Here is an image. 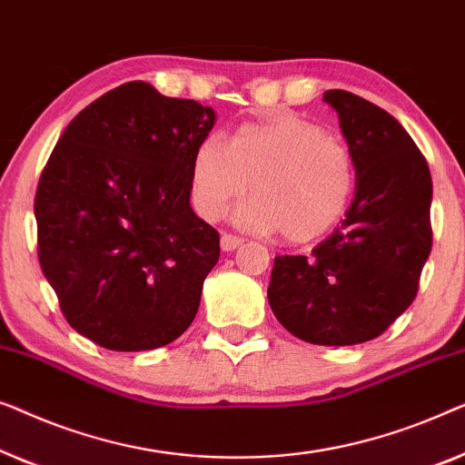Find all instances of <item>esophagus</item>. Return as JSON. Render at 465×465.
I'll use <instances>...</instances> for the list:
<instances>
[{
    "label": "esophagus",
    "mask_w": 465,
    "mask_h": 465,
    "mask_svg": "<svg viewBox=\"0 0 465 465\" xmlns=\"http://www.w3.org/2000/svg\"><path fill=\"white\" fill-rule=\"evenodd\" d=\"M244 244V240L240 238V235H233V233H223L221 235V248H223L225 252L235 251V248Z\"/></svg>",
    "instance_id": "34e87169"
}]
</instances>
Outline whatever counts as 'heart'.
I'll use <instances>...</instances> for the list:
<instances>
[{
  "instance_id": "obj_1",
  "label": "heart",
  "mask_w": 465,
  "mask_h": 465,
  "mask_svg": "<svg viewBox=\"0 0 465 465\" xmlns=\"http://www.w3.org/2000/svg\"><path fill=\"white\" fill-rule=\"evenodd\" d=\"M251 181L257 198L240 208V223L310 242L341 219L354 192L356 166L341 139L295 114L244 124L227 145L206 136L195 147L192 195L202 217L219 219Z\"/></svg>"
}]
</instances>
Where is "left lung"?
Instances as JSON below:
<instances>
[{
    "mask_svg": "<svg viewBox=\"0 0 465 465\" xmlns=\"http://www.w3.org/2000/svg\"><path fill=\"white\" fill-rule=\"evenodd\" d=\"M356 166V195L341 225L310 257L273 261L272 312L316 345H356L381 335L420 289L431 251V176L407 130L348 90H326Z\"/></svg>",
    "mask_w": 465,
    "mask_h": 465,
    "instance_id": "8db88e82",
    "label": "left lung"
}]
</instances>
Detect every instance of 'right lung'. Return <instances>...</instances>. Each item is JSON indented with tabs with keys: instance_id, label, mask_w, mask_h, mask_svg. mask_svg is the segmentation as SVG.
I'll use <instances>...</instances> for the list:
<instances>
[{
	"instance_id": "1",
	"label": "right lung",
	"mask_w": 465,
	"mask_h": 465,
	"mask_svg": "<svg viewBox=\"0 0 465 465\" xmlns=\"http://www.w3.org/2000/svg\"><path fill=\"white\" fill-rule=\"evenodd\" d=\"M214 111L122 84L82 109L35 192L37 257L67 322L114 351L168 345L193 322L219 232L189 206Z\"/></svg>"
}]
</instances>
